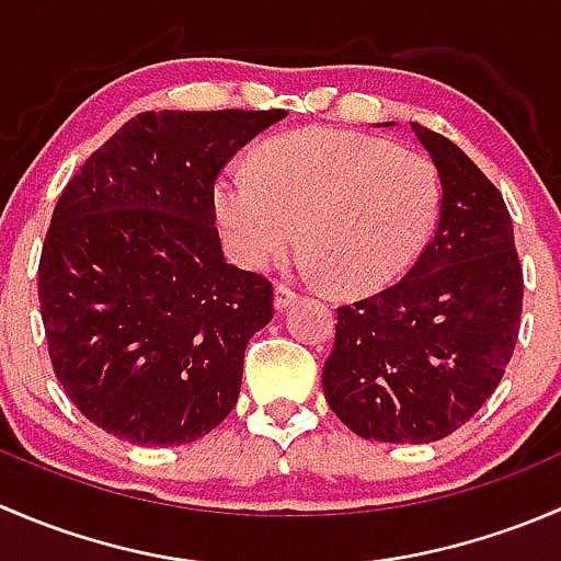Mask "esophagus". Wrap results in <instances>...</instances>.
Segmentation results:
<instances>
[{"label":"esophagus","mask_w":561,"mask_h":561,"mask_svg":"<svg viewBox=\"0 0 561 561\" xmlns=\"http://www.w3.org/2000/svg\"><path fill=\"white\" fill-rule=\"evenodd\" d=\"M298 301V293L293 290L290 285H285V282H279V285L274 287V307L276 309H287L290 304Z\"/></svg>","instance_id":"obj_1"}]
</instances>
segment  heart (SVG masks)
Instances as JSON below:
<instances>
[{
  "instance_id": "obj_1",
  "label": "heart",
  "mask_w": 561,
  "mask_h": 561,
  "mask_svg": "<svg viewBox=\"0 0 561 561\" xmlns=\"http://www.w3.org/2000/svg\"><path fill=\"white\" fill-rule=\"evenodd\" d=\"M439 181L432 162L390 140L301 129L260 146L252 173L228 171L217 214L247 268H268L298 241L312 271L344 296L399 279L432 236Z\"/></svg>"
}]
</instances>
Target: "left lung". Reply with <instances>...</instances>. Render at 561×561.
<instances>
[{"label": "left lung", "instance_id": "left-lung-1", "mask_svg": "<svg viewBox=\"0 0 561 561\" xmlns=\"http://www.w3.org/2000/svg\"><path fill=\"white\" fill-rule=\"evenodd\" d=\"M443 184L439 219L396 285L336 309L322 390L377 443H434L500 386L522 325L524 271L500 190L461 149L410 124Z\"/></svg>", "mask_w": 561, "mask_h": 561}]
</instances>
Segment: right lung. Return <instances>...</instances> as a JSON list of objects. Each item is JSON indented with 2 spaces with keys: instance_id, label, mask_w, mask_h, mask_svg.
Here are the masks:
<instances>
[{
  "instance_id": "obj_1",
  "label": "right lung",
  "mask_w": 561,
  "mask_h": 561,
  "mask_svg": "<svg viewBox=\"0 0 561 561\" xmlns=\"http://www.w3.org/2000/svg\"><path fill=\"white\" fill-rule=\"evenodd\" d=\"M285 116L138 113L61 190L39 254V314L56 380L103 432L186 445L239 401L274 287L225 263L214 184Z\"/></svg>"
}]
</instances>
